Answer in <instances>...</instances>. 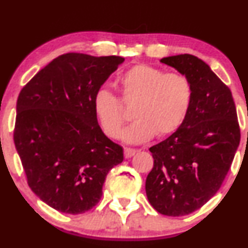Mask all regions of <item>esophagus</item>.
I'll use <instances>...</instances> for the list:
<instances>
[{
    "label": "esophagus",
    "mask_w": 248,
    "mask_h": 248,
    "mask_svg": "<svg viewBox=\"0 0 248 248\" xmlns=\"http://www.w3.org/2000/svg\"><path fill=\"white\" fill-rule=\"evenodd\" d=\"M135 153H136V149H134V148H124V157L126 158L132 157L133 155H135Z\"/></svg>",
    "instance_id": "34e87169"
}]
</instances>
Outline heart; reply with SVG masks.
I'll return each mask as SVG.
<instances>
[{
	"label": "heart",
	"instance_id": "b5f03b06",
	"mask_svg": "<svg viewBox=\"0 0 248 248\" xmlns=\"http://www.w3.org/2000/svg\"><path fill=\"white\" fill-rule=\"evenodd\" d=\"M121 102L133 108L136 119L122 132L129 143H142L154 136L163 139L177 132L189 115L193 85L186 73L168 72L153 65L135 64L119 77ZM119 99L106 87L95 91L92 108L102 132L118 138L128 115Z\"/></svg>",
	"mask_w": 248,
	"mask_h": 248
}]
</instances>
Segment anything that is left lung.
Returning a JSON list of instances; mask_svg holds the SVG:
<instances>
[{"label": "left lung", "mask_w": 248, "mask_h": 248, "mask_svg": "<svg viewBox=\"0 0 248 248\" xmlns=\"http://www.w3.org/2000/svg\"><path fill=\"white\" fill-rule=\"evenodd\" d=\"M191 79L193 99L177 132L150 147L154 167L146 192L161 215L181 217L201 209L223 184L240 143L237 109L229 86L196 56L161 59Z\"/></svg>", "instance_id": "8db88e82"}]
</instances>
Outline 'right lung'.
<instances>
[{
    "label": "right lung",
    "mask_w": 248,
    "mask_h": 248,
    "mask_svg": "<svg viewBox=\"0 0 248 248\" xmlns=\"http://www.w3.org/2000/svg\"><path fill=\"white\" fill-rule=\"evenodd\" d=\"M124 61L65 53L19 92L15 147L30 189L57 211L79 215L95 206L108 171L124 161L92 108L94 92Z\"/></svg>",
    "instance_id": "add662e5"
}]
</instances>
